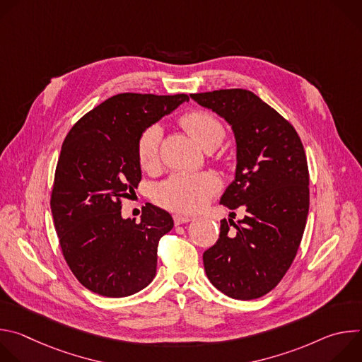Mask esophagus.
I'll return each instance as SVG.
<instances>
[{
	"label": "esophagus",
	"instance_id": "obj_1",
	"mask_svg": "<svg viewBox=\"0 0 362 362\" xmlns=\"http://www.w3.org/2000/svg\"><path fill=\"white\" fill-rule=\"evenodd\" d=\"M173 219H175V223L176 225H182V223H187V222H190L192 221V218L190 216H185V215H175L173 216Z\"/></svg>",
	"mask_w": 362,
	"mask_h": 362
}]
</instances>
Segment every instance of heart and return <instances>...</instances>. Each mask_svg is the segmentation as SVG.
Listing matches in <instances>:
<instances>
[{"label":"heart","mask_w":362,"mask_h":362,"mask_svg":"<svg viewBox=\"0 0 362 362\" xmlns=\"http://www.w3.org/2000/svg\"><path fill=\"white\" fill-rule=\"evenodd\" d=\"M185 127L206 147H216L225 137L221 120L206 110H194L182 117ZM162 126L148 124L137 140V159L141 168L153 169L160 159ZM221 190V179L214 172L173 173L154 187V200L163 208L180 214H194Z\"/></svg>","instance_id":"heart-1"}]
</instances>
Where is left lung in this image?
Instances as JSON below:
<instances>
[{
  "mask_svg": "<svg viewBox=\"0 0 362 362\" xmlns=\"http://www.w3.org/2000/svg\"><path fill=\"white\" fill-rule=\"evenodd\" d=\"M192 97L233 129L236 177L221 203L246 209L238 223L221 221L219 239L203 253L206 275L230 298H261L291 268L305 230L309 172L302 141L285 117L249 90L226 88Z\"/></svg>",
  "mask_w": 362,
  "mask_h": 362,
  "instance_id": "8db88e82",
  "label": "left lung"
}]
</instances>
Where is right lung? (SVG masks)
Listing matches in <instances>:
<instances>
[{"label": "right lung", "instance_id": "add662e5", "mask_svg": "<svg viewBox=\"0 0 362 362\" xmlns=\"http://www.w3.org/2000/svg\"><path fill=\"white\" fill-rule=\"evenodd\" d=\"M187 100V94H116L66 136L49 206L64 259L91 292L129 296L156 275L159 240L172 230L173 219L150 203L140 222L123 219L122 202L141 180L140 133Z\"/></svg>", "mask_w": 362, "mask_h": 362}]
</instances>
